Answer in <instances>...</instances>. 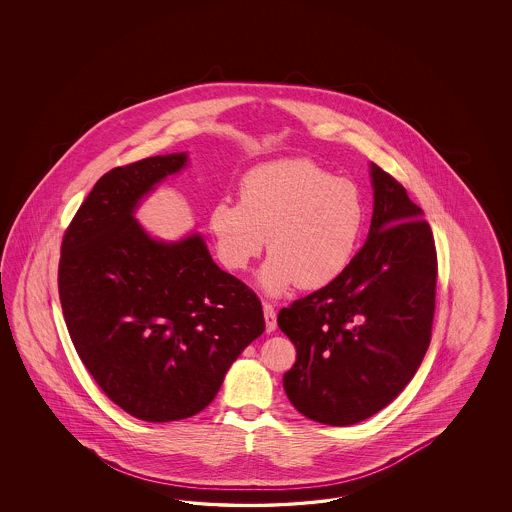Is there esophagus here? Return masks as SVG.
<instances>
[{"label":"esophagus","instance_id":"esophagus-1","mask_svg":"<svg viewBox=\"0 0 512 512\" xmlns=\"http://www.w3.org/2000/svg\"><path fill=\"white\" fill-rule=\"evenodd\" d=\"M263 311L264 323H266V332H274V330H276V326H278L274 306H272V304H263Z\"/></svg>","mask_w":512,"mask_h":512}]
</instances>
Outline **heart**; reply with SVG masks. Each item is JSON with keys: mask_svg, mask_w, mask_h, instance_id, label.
Segmentation results:
<instances>
[{"mask_svg": "<svg viewBox=\"0 0 512 512\" xmlns=\"http://www.w3.org/2000/svg\"><path fill=\"white\" fill-rule=\"evenodd\" d=\"M366 219V202L353 182L308 159H281L251 169L240 180L238 202H216L208 229L219 261L233 272L263 253L268 236L272 255L259 283L266 295L281 296L340 278L357 255Z\"/></svg>", "mask_w": 512, "mask_h": 512, "instance_id": "b5f03b06", "label": "heart"}]
</instances>
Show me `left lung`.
<instances>
[{
  "instance_id": "8db88e82",
  "label": "left lung",
  "mask_w": 512,
  "mask_h": 512,
  "mask_svg": "<svg viewBox=\"0 0 512 512\" xmlns=\"http://www.w3.org/2000/svg\"><path fill=\"white\" fill-rule=\"evenodd\" d=\"M373 216L353 263L323 289L279 311L295 343L283 375L308 419L349 426L387 407L432 340L437 255L432 229L402 184L372 163Z\"/></svg>"
}]
</instances>
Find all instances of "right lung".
I'll return each instance as SVG.
<instances>
[{"mask_svg": "<svg viewBox=\"0 0 512 512\" xmlns=\"http://www.w3.org/2000/svg\"><path fill=\"white\" fill-rule=\"evenodd\" d=\"M186 163L182 152L112 169L63 234L58 289L78 357L112 402L146 422L197 415L264 332L261 300L212 261L201 234L163 242L133 217Z\"/></svg>", "mask_w": 512, "mask_h": 512, "instance_id": "add662e5", "label": "right lung"}]
</instances>
